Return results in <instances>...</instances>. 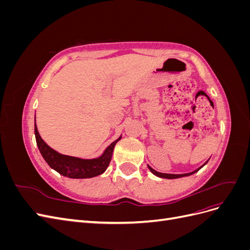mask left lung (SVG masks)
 <instances>
[{"instance_id": "obj_1", "label": "left lung", "mask_w": 250, "mask_h": 250, "mask_svg": "<svg viewBox=\"0 0 250 250\" xmlns=\"http://www.w3.org/2000/svg\"><path fill=\"white\" fill-rule=\"evenodd\" d=\"M209 160V158H208ZM208 160L204 163L202 166H200V167L198 168V169H196V170H194V171H192V172H190V173H185V174H167V173H161V172H157V171H155L154 169H152L150 167V166L148 165V169L151 171V173L152 174H154L155 176H157V177H161V178H167V179H175V178H180V177H186V176H190V175H192V174H194V173H196V172H198L203 166H206L207 164H208Z\"/></svg>"}]
</instances>
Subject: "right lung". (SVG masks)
Returning a JSON list of instances; mask_svg holds the SVG:
<instances>
[{
  "label": "right lung",
  "mask_w": 250,
  "mask_h": 250,
  "mask_svg": "<svg viewBox=\"0 0 250 250\" xmlns=\"http://www.w3.org/2000/svg\"><path fill=\"white\" fill-rule=\"evenodd\" d=\"M34 133L40 152L50 167L65 177L76 179L92 178L101 175L102 173L106 171L111 160L113 148H115L116 144L122 138V135H120L119 139L112 142L100 156L96 158H89L88 160V158L64 155L52 149L42 139L39 130H37L36 122L34 123Z\"/></svg>",
  "instance_id": "obj_1"
}]
</instances>
